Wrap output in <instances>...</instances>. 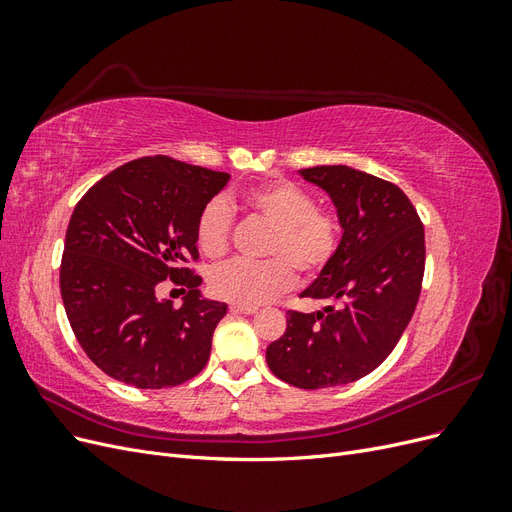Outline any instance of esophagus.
<instances>
[{
	"instance_id": "1",
	"label": "esophagus",
	"mask_w": 512,
	"mask_h": 512,
	"mask_svg": "<svg viewBox=\"0 0 512 512\" xmlns=\"http://www.w3.org/2000/svg\"><path fill=\"white\" fill-rule=\"evenodd\" d=\"M230 312H232V314H247V316H252V314H256V312H258V307H247V305H230Z\"/></svg>"
}]
</instances>
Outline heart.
<instances>
[{
  "mask_svg": "<svg viewBox=\"0 0 512 512\" xmlns=\"http://www.w3.org/2000/svg\"><path fill=\"white\" fill-rule=\"evenodd\" d=\"M245 205L273 228L262 265L228 262L213 269L209 290L232 305L256 307L292 288L297 269L314 277L329 267L342 241V224L331 211L318 209L316 198L292 181H271L245 194ZM232 211L226 200L213 198L196 220V245L207 258H222L230 247Z\"/></svg>",
  "mask_w": 512,
  "mask_h": 512,
  "instance_id": "heart-1",
  "label": "heart"
}]
</instances>
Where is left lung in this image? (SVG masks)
Returning <instances> with one entry per match:
<instances>
[{"instance_id":"1","label":"left lung","mask_w":512,"mask_h":512,"mask_svg":"<svg viewBox=\"0 0 512 512\" xmlns=\"http://www.w3.org/2000/svg\"><path fill=\"white\" fill-rule=\"evenodd\" d=\"M299 175L331 196L344 230L335 258L301 297L339 303L314 314L290 309L267 365L280 380L314 391L359 380L393 352L421 294L425 230L391 181L350 166Z\"/></svg>"}]
</instances>
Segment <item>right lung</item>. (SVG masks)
Returning <instances> with one entry per match:
<instances>
[{"mask_svg":"<svg viewBox=\"0 0 512 512\" xmlns=\"http://www.w3.org/2000/svg\"><path fill=\"white\" fill-rule=\"evenodd\" d=\"M228 173L166 156L115 168L85 192L68 224L59 288L70 327L106 376L136 389H166L203 371L226 303L209 301L196 220ZM189 288L175 308L155 297L160 281Z\"/></svg>","mask_w":512,"mask_h":512,"instance_id":"add662e5","label":"right lung"}]
</instances>
